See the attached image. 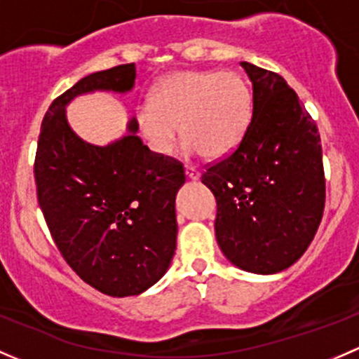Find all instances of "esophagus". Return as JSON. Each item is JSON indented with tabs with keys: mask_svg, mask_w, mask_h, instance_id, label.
Listing matches in <instances>:
<instances>
[{
	"mask_svg": "<svg viewBox=\"0 0 359 359\" xmlns=\"http://www.w3.org/2000/svg\"><path fill=\"white\" fill-rule=\"evenodd\" d=\"M186 175L187 179L191 180L200 179V172H198V168H194V166H186Z\"/></svg>",
	"mask_w": 359,
	"mask_h": 359,
	"instance_id": "34e87169",
	"label": "esophagus"
}]
</instances>
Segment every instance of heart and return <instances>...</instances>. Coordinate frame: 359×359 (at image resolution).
I'll return each mask as SVG.
<instances>
[{
    "instance_id": "1",
    "label": "heart",
    "mask_w": 359,
    "mask_h": 359,
    "mask_svg": "<svg viewBox=\"0 0 359 359\" xmlns=\"http://www.w3.org/2000/svg\"><path fill=\"white\" fill-rule=\"evenodd\" d=\"M250 90L233 71H184L166 76L137 112L140 132L159 154H170L179 125L189 154L219 159L236 149L250 121Z\"/></svg>"
}]
</instances>
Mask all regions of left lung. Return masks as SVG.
<instances>
[{
  "label": "left lung",
  "mask_w": 359,
  "mask_h": 359,
  "mask_svg": "<svg viewBox=\"0 0 359 359\" xmlns=\"http://www.w3.org/2000/svg\"><path fill=\"white\" fill-rule=\"evenodd\" d=\"M253 90L236 149L203 172L217 200L215 236L227 260L274 274L302 257L325 208L321 139L311 114L280 74L241 62Z\"/></svg>",
  "instance_id": "obj_1"
}]
</instances>
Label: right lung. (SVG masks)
<instances>
[{"instance_id":"obj_1","label":"right lung","mask_w":359,"mask_h":359,"mask_svg":"<svg viewBox=\"0 0 359 359\" xmlns=\"http://www.w3.org/2000/svg\"><path fill=\"white\" fill-rule=\"evenodd\" d=\"M135 64L93 72L46 111L34 159L38 203L66 262L85 283L111 297L139 295L166 273L177 247V191L182 163L153 153L128 133L107 146L79 139L66 106L83 93H126Z\"/></svg>"}]
</instances>
